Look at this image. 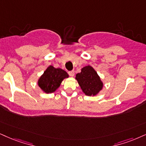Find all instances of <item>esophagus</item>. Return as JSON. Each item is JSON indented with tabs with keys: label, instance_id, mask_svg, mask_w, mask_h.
Instances as JSON below:
<instances>
[{
	"label": "esophagus",
	"instance_id": "esophagus-1",
	"mask_svg": "<svg viewBox=\"0 0 146 146\" xmlns=\"http://www.w3.org/2000/svg\"><path fill=\"white\" fill-rule=\"evenodd\" d=\"M68 74H69V75L70 76L73 77L74 76V70H72V71H70L69 72H68Z\"/></svg>",
	"mask_w": 146,
	"mask_h": 146
}]
</instances>
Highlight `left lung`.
<instances>
[{
    "label": "left lung",
    "mask_w": 146,
    "mask_h": 146,
    "mask_svg": "<svg viewBox=\"0 0 146 146\" xmlns=\"http://www.w3.org/2000/svg\"><path fill=\"white\" fill-rule=\"evenodd\" d=\"M76 80L81 88L82 92L87 96L98 95L104 87L100 76L91 66H84L81 72L76 74Z\"/></svg>",
    "instance_id": "8db88e82"
}]
</instances>
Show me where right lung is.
I'll list each match as a JSON object with an SVG mask.
<instances>
[{"instance_id":"right-lung-1","label":"right lung","mask_w":146,"mask_h":146,"mask_svg":"<svg viewBox=\"0 0 146 146\" xmlns=\"http://www.w3.org/2000/svg\"><path fill=\"white\" fill-rule=\"evenodd\" d=\"M68 77L69 75L65 70L49 66L38 80V85L44 93H52L60 87L63 80Z\"/></svg>"}]
</instances>
